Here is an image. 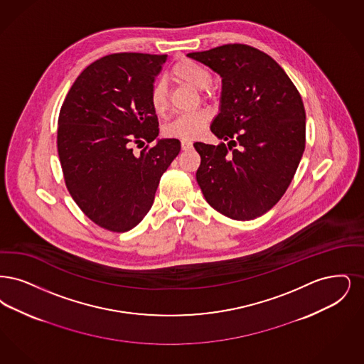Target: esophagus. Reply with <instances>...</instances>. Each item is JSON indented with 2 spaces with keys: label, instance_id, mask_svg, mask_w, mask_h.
Masks as SVG:
<instances>
[{
  "label": "esophagus",
  "instance_id": "34e87169",
  "mask_svg": "<svg viewBox=\"0 0 364 364\" xmlns=\"http://www.w3.org/2000/svg\"><path fill=\"white\" fill-rule=\"evenodd\" d=\"M181 146H182L183 151H188V149L193 146V142L190 141V140H182L181 141Z\"/></svg>",
  "mask_w": 364,
  "mask_h": 364
}]
</instances>
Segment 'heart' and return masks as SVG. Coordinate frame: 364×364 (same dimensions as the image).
<instances>
[{
  "label": "heart",
  "instance_id": "1",
  "mask_svg": "<svg viewBox=\"0 0 364 364\" xmlns=\"http://www.w3.org/2000/svg\"><path fill=\"white\" fill-rule=\"evenodd\" d=\"M174 79L188 84L197 91H203L212 82V75L204 65L190 60H182L175 63L171 70ZM151 106L158 115H164L168 109V94L167 87L163 81H156L151 90ZM210 119L208 110H197L189 114L178 115L174 121L164 127V134L167 137H175L182 140H190L198 137Z\"/></svg>",
  "mask_w": 364,
  "mask_h": 364
}]
</instances>
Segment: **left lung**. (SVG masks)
<instances>
[{
  "mask_svg": "<svg viewBox=\"0 0 364 364\" xmlns=\"http://www.w3.org/2000/svg\"><path fill=\"white\" fill-rule=\"evenodd\" d=\"M188 57L222 77L210 130L228 141L194 142L201 156L197 182L213 209L253 220L277 204L299 166L306 141L301 95L284 69L257 48L235 43Z\"/></svg>",
  "mask_w": 364,
  "mask_h": 364,
  "instance_id": "obj_1",
  "label": "left lung"
}]
</instances>
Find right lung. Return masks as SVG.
Instances as JSON below:
<instances>
[{
	"label": "right lung",
	"instance_id": "obj_1",
	"mask_svg": "<svg viewBox=\"0 0 364 364\" xmlns=\"http://www.w3.org/2000/svg\"><path fill=\"white\" fill-rule=\"evenodd\" d=\"M167 55L118 53L87 66L63 100L57 146L65 183L80 209L114 232L148 213L163 173L181 151L158 139L151 90ZM157 144L134 154L131 145Z\"/></svg>",
	"mask_w": 364,
	"mask_h": 364
}]
</instances>
